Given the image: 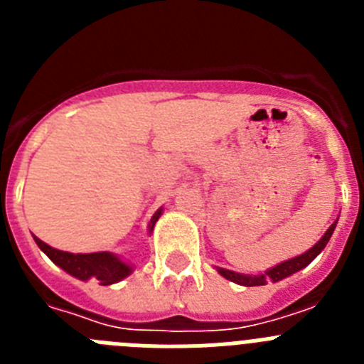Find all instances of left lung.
<instances>
[{
  "instance_id": "left-lung-1",
  "label": "left lung",
  "mask_w": 364,
  "mask_h": 364,
  "mask_svg": "<svg viewBox=\"0 0 364 364\" xmlns=\"http://www.w3.org/2000/svg\"><path fill=\"white\" fill-rule=\"evenodd\" d=\"M336 226H337V220L333 222L332 226L328 228L326 233L321 237V240H317V244H315L314 247H310L308 252H304L302 255L294 257V259L284 260V262H281V264L266 269V272L260 273V275H244V273H237V272H231V269H224V268H217V272L220 273L224 279H228V281L235 282V284H240V286H264L266 282H279V281H282V279L290 277V275L297 273L299 269L306 268L311 260H314L315 257L323 252L324 246H326L328 240H330V237H332Z\"/></svg>"
}]
</instances>
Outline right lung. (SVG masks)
Segmentation results:
<instances>
[{"label":"right lung","mask_w":364,"mask_h":364,"mask_svg":"<svg viewBox=\"0 0 364 364\" xmlns=\"http://www.w3.org/2000/svg\"><path fill=\"white\" fill-rule=\"evenodd\" d=\"M162 215V208L151 217L149 233H153V228L156 220ZM38 247L45 255L53 260L54 264L60 266L63 272H67L73 277L80 281H98L102 286H111L120 282L122 279L129 277L133 273V266L129 262L122 260L120 257L109 252H96V253H69L56 250V247L45 244L38 237H34Z\"/></svg>","instance_id":"add662e5"}]
</instances>
